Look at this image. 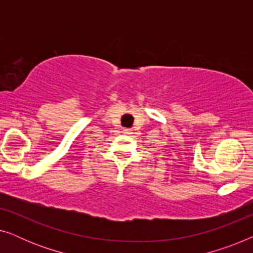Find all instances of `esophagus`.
<instances>
[{
    "label": "esophagus",
    "instance_id": "esophagus-1",
    "mask_svg": "<svg viewBox=\"0 0 253 253\" xmlns=\"http://www.w3.org/2000/svg\"><path fill=\"white\" fill-rule=\"evenodd\" d=\"M132 129H124L123 130V133H126V134H131V133H133L132 132Z\"/></svg>",
    "mask_w": 253,
    "mask_h": 253
}]
</instances>
